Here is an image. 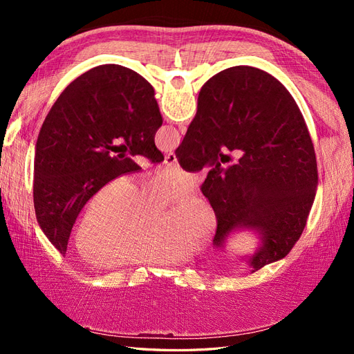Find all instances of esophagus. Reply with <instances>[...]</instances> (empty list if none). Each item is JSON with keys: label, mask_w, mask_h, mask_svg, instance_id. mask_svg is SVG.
<instances>
[{"label": "esophagus", "mask_w": 354, "mask_h": 354, "mask_svg": "<svg viewBox=\"0 0 354 354\" xmlns=\"http://www.w3.org/2000/svg\"><path fill=\"white\" fill-rule=\"evenodd\" d=\"M164 162H165V165H168V167H176V165H178V164H177V158H176V155H174L173 152L168 153V155L165 156Z\"/></svg>", "instance_id": "obj_1"}]
</instances>
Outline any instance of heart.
Instances as JSON below:
<instances>
[{
	"label": "heart",
	"mask_w": 354,
	"mask_h": 354,
	"mask_svg": "<svg viewBox=\"0 0 354 354\" xmlns=\"http://www.w3.org/2000/svg\"><path fill=\"white\" fill-rule=\"evenodd\" d=\"M196 177L178 167H167L145 177H118L88 201L75 230V248L84 261L102 267L165 264L187 259L205 245L217 220L199 196L181 201L164 217L159 208L189 195Z\"/></svg>",
	"instance_id": "obj_1"
}]
</instances>
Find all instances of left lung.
Returning <instances> with one entry per match:
<instances>
[{
    "mask_svg": "<svg viewBox=\"0 0 354 354\" xmlns=\"http://www.w3.org/2000/svg\"><path fill=\"white\" fill-rule=\"evenodd\" d=\"M162 116L142 75L102 65L82 73L59 95L37 140L34 207L41 230L65 255L78 214L108 181L142 169L127 156L164 160L155 146ZM122 138L124 147L113 145Z\"/></svg>",
    "mask_w": 354,
    "mask_h": 354,
    "instance_id": "left-lung-1",
    "label": "left lung"
}]
</instances>
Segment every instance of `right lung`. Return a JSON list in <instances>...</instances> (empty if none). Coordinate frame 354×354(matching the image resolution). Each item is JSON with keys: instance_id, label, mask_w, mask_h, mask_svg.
Returning <instances> with one entry per match:
<instances>
[{"instance_id": "add662e5", "label": "right lung", "mask_w": 354, "mask_h": 354, "mask_svg": "<svg viewBox=\"0 0 354 354\" xmlns=\"http://www.w3.org/2000/svg\"><path fill=\"white\" fill-rule=\"evenodd\" d=\"M176 156L186 171L211 167L201 190L216 212L217 248L234 230L259 233L252 272L292 250L316 196L317 164L301 112L270 73L233 66L203 84Z\"/></svg>"}]
</instances>
